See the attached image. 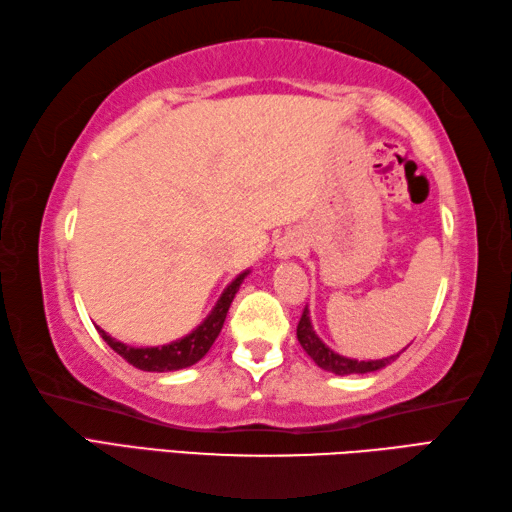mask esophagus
<instances>
[{
  "mask_svg": "<svg viewBox=\"0 0 512 512\" xmlns=\"http://www.w3.org/2000/svg\"><path fill=\"white\" fill-rule=\"evenodd\" d=\"M276 254H278L280 258H289V256L298 254V245H296L294 238H285V241H280V243H278V249H276Z\"/></svg>",
  "mask_w": 512,
  "mask_h": 512,
  "instance_id": "34e87169",
  "label": "esophagus"
}]
</instances>
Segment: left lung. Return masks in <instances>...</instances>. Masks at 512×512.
Here are the masks:
<instances>
[{
	"label": "left lung",
	"instance_id": "left-lung-1",
	"mask_svg": "<svg viewBox=\"0 0 512 512\" xmlns=\"http://www.w3.org/2000/svg\"><path fill=\"white\" fill-rule=\"evenodd\" d=\"M296 336L300 347L307 351V356L314 360L320 369H325L329 373H336V375H353V373H371V371H378L382 367H387L395 358L400 356H389V358H382V360H353V358H344L340 353L331 351L325 342H322L314 327H311V320H309V309L305 307L298 322V329H296Z\"/></svg>",
	"mask_w": 512,
	"mask_h": 512
}]
</instances>
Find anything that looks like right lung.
Segmentation results:
<instances>
[{
	"mask_svg": "<svg viewBox=\"0 0 512 512\" xmlns=\"http://www.w3.org/2000/svg\"><path fill=\"white\" fill-rule=\"evenodd\" d=\"M247 274L249 271H243V274H238L232 283L225 287L221 298L216 300L212 314L207 316L192 333H187V336L181 340L163 344V347H130V344H123L119 340L110 338L108 333L99 327L97 331L99 336L108 342V347L112 351H117L123 360H128L132 367H137L141 371L163 373V371H179L185 367H192V364H196L207 351H210L214 340L218 338V333H221L229 305H232L236 291L241 287Z\"/></svg>",
	"mask_w": 512,
	"mask_h": 512,
	"instance_id": "right-lung-1",
	"label": "right lung"
}]
</instances>
